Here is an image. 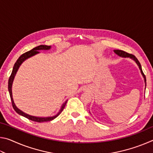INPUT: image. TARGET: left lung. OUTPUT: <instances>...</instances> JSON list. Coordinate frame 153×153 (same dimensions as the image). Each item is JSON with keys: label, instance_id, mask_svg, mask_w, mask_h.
Listing matches in <instances>:
<instances>
[{"label": "left lung", "instance_id": "8db88e82", "mask_svg": "<svg viewBox=\"0 0 153 153\" xmlns=\"http://www.w3.org/2000/svg\"><path fill=\"white\" fill-rule=\"evenodd\" d=\"M114 53H115L116 55H117L118 56H121V57H123V58H129L131 59H132L133 61H134L136 62V63L137 64V65L138 66L141 72V74L142 75V76L144 77V82H145V89H146V77H145L144 74L143 73V71H142V67H141V65L140 63V62L138 61V59L135 56L131 55V54H129L128 53H126V52H124L123 51H121V50H114Z\"/></svg>", "mask_w": 153, "mask_h": 153}]
</instances>
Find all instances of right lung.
I'll return each instance as SVG.
<instances>
[{
    "mask_svg": "<svg viewBox=\"0 0 153 153\" xmlns=\"http://www.w3.org/2000/svg\"><path fill=\"white\" fill-rule=\"evenodd\" d=\"M51 48V46H46V45H40L38 46H36V47L33 48L32 50L26 52V53H25L24 54H23L22 55H21L19 59H17V61L15 62V63L13 66V71H12V73L11 74V76L9 77V82H8V90H9V94H10V97H11V102H12V105H13V107L14 110L16 111V112L19 114L20 115H22L24 116V117L27 118L28 120H32L33 121H36V122H45V121H51L54 120V119L56 118L57 116H59L60 115V113L63 111V108H65V106L67 100L65 101V102H63V104L61 105L60 110L59 111V112L56 114L54 116H51V117H36V116H33V115H30L29 114H27L24 113V111H22V110H20L19 108H18L17 107V106L15 105V102H14V100H13V94H12V85H13V80L14 78L15 77V75H16L17 72L18 71V69H19V67L21 66V65L23 63V62H24L26 59H29L30 57H32V56H34L36 55H37V54L40 53V51H48V50H50Z\"/></svg>",
    "mask_w": 153,
    "mask_h": 153,
    "instance_id": "right-lung-1",
    "label": "right lung"
}]
</instances>
